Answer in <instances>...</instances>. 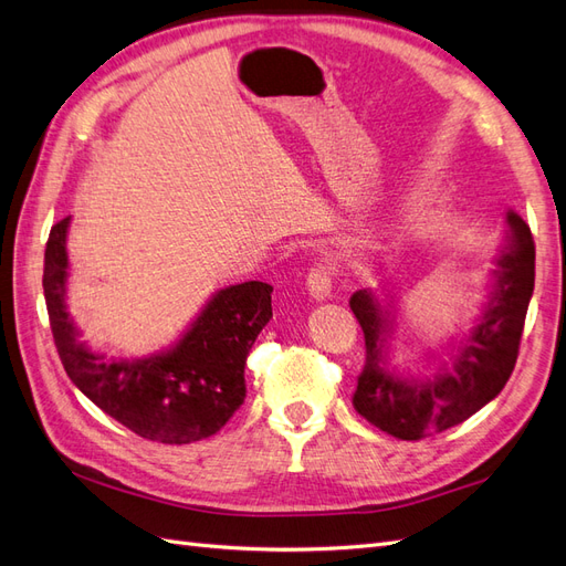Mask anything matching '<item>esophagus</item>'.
<instances>
[{"label": "esophagus", "mask_w": 566, "mask_h": 566, "mask_svg": "<svg viewBox=\"0 0 566 566\" xmlns=\"http://www.w3.org/2000/svg\"><path fill=\"white\" fill-rule=\"evenodd\" d=\"M331 283H334V275H331L328 264H316L307 275V287L314 300L331 297Z\"/></svg>", "instance_id": "34e87169"}]
</instances>
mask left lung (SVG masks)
I'll return each instance as SVG.
<instances>
[{
    "label": "left lung",
    "instance_id": "8db88e82",
    "mask_svg": "<svg viewBox=\"0 0 566 566\" xmlns=\"http://www.w3.org/2000/svg\"><path fill=\"white\" fill-rule=\"evenodd\" d=\"M506 223L509 240L497 259L490 305L451 363L437 367L427 379H403L389 371L384 363L389 314L367 291L350 297V310L365 334V367L353 406L381 432L410 442L444 432L490 403L512 377L535 283V242L514 211L506 213Z\"/></svg>",
    "mask_w": 566,
    "mask_h": 566
}]
</instances>
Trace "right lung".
Instances as JSON below:
<instances>
[{"label":"right lung","instance_id":"right-lung-1","mask_svg":"<svg viewBox=\"0 0 566 566\" xmlns=\"http://www.w3.org/2000/svg\"><path fill=\"white\" fill-rule=\"evenodd\" d=\"M66 228L45 247V305L60 360L78 391L150 442L189 444L216 434L247 396L244 365L269 324L273 287L261 281L216 293L175 348L146 360H107L78 340L66 312Z\"/></svg>","mask_w":566,"mask_h":566}]
</instances>
